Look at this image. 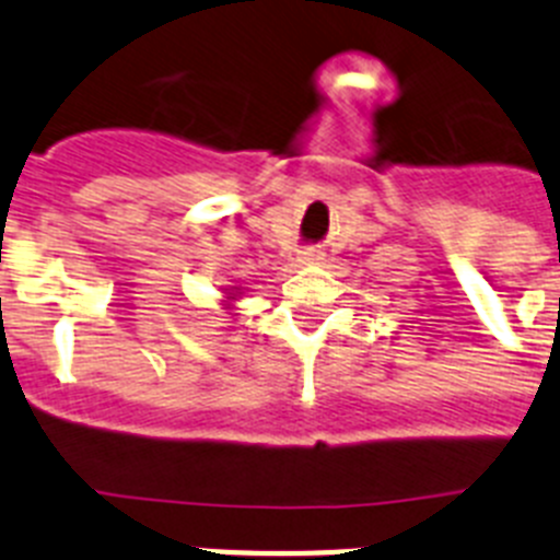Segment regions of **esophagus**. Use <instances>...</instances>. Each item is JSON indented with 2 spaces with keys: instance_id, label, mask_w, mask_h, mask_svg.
Masks as SVG:
<instances>
[{
  "instance_id": "esophagus-1",
  "label": "esophagus",
  "mask_w": 560,
  "mask_h": 560,
  "mask_svg": "<svg viewBox=\"0 0 560 560\" xmlns=\"http://www.w3.org/2000/svg\"><path fill=\"white\" fill-rule=\"evenodd\" d=\"M316 260H323V255H319L316 249L300 252V264H316Z\"/></svg>"
}]
</instances>
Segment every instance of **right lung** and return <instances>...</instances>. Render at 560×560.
Listing matches in <instances>:
<instances>
[{
    "label": "right lung",
    "mask_w": 560,
    "mask_h": 560,
    "mask_svg": "<svg viewBox=\"0 0 560 560\" xmlns=\"http://www.w3.org/2000/svg\"><path fill=\"white\" fill-rule=\"evenodd\" d=\"M226 294H230V296H226V300H230V303H235V300H237V285L226 289ZM226 308H230V305H226Z\"/></svg>",
    "instance_id": "right-lung-1"
}]
</instances>
